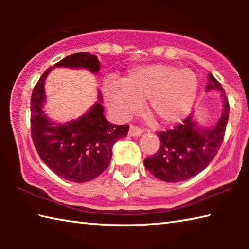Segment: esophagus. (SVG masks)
I'll list each match as a JSON object with an SVG mask.
<instances>
[{"label": "esophagus", "mask_w": 249, "mask_h": 249, "mask_svg": "<svg viewBox=\"0 0 249 249\" xmlns=\"http://www.w3.org/2000/svg\"><path fill=\"white\" fill-rule=\"evenodd\" d=\"M142 134V129L140 127H136V126L130 125L129 130H128V135L129 136H140V135Z\"/></svg>", "instance_id": "esophagus-1"}]
</instances>
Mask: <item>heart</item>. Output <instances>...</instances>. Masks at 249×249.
Listing matches in <instances>:
<instances>
[{
  "mask_svg": "<svg viewBox=\"0 0 249 249\" xmlns=\"http://www.w3.org/2000/svg\"><path fill=\"white\" fill-rule=\"evenodd\" d=\"M199 82L192 70L168 65H148L132 69L120 82H107L103 95L107 107L124 119L147 99L149 114L162 124L182 121L195 104Z\"/></svg>",
  "mask_w": 249,
  "mask_h": 249,
  "instance_id": "1",
  "label": "heart"
}]
</instances>
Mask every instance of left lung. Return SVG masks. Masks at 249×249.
Wrapping results in <instances>:
<instances>
[{
  "mask_svg": "<svg viewBox=\"0 0 249 249\" xmlns=\"http://www.w3.org/2000/svg\"><path fill=\"white\" fill-rule=\"evenodd\" d=\"M205 90L221 92L223 108L215 124L202 127L189 115L182 124L166 132H157L160 147L157 154L145 158L146 169L156 178L166 182H180L204 170L215 157L224 138L230 105L220 82L208 75Z\"/></svg>",
  "mask_w": 249,
  "mask_h": 249,
  "instance_id": "1",
  "label": "left lung"
}]
</instances>
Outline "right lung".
<instances>
[{
  "mask_svg": "<svg viewBox=\"0 0 249 249\" xmlns=\"http://www.w3.org/2000/svg\"><path fill=\"white\" fill-rule=\"evenodd\" d=\"M54 67L83 68L96 73L100 61L95 54L77 53L50 67L41 75L32 93V138L41 160L54 174L72 182H87L108 167L113 145L126 137L128 125H114L104 116L102 94L86 114L66 123L53 122L45 114V80Z\"/></svg>",
  "mask_w": 249,
  "mask_h": 249,
  "instance_id": "1",
  "label": "right lung"
}]
</instances>
